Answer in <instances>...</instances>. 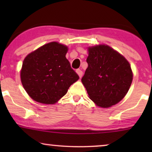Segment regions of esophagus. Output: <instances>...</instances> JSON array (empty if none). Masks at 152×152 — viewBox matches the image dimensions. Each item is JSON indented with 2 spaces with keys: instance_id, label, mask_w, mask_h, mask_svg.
<instances>
[{
  "instance_id": "1",
  "label": "esophagus",
  "mask_w": 152,
  "mask_h": 152,
  "mask_svg": "<svg viewBox=\"0 0 152 152\" xmlns=\"http://www.w3.org/2000/svg\"><path fill=\"white\" fill-rule=\"evenodd\" d=\"M76 72H77V74L78 75L79 77H80V78L82 77V74H83V72H82V70H81L80 69H77V70H76Z\"/></svg>"
}]
</instances>
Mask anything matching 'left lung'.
<instances>
[{
	"mask_svg": "<svg viewBox=\"0 0 152 152\" xmlns=\"http://www.w3.org/2000/svg\"><path fill=\"white\" fill-rule=\"evenodd\" d=\"M88 68L82 79L89 98L96 106L109 108L125 97L133 80L130 64L106 44L88 47Z\"/></svg>",
	"mask_w": 152,
	"mask_h": 152,
	"instance_id": "1",
	"label": "left lung"
}]
</instances>
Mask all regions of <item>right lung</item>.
<instances>
[{"label": "right lung", "mask_w": 152, "mask_h": 152, "mask_svg": "<svg viewBox=\"0 0 152 152\" xmlns=\"http://www.w3.org/2000/svg\"><path fill=\"white\" fill-rule=\"evenodd\" d=\"M68 50L66 45L53 41L25 57L20 72V81L33 100L54 104L79 80L66 57Z\"/></svg>", "instance_id": "add662e5"}]
</instances>
